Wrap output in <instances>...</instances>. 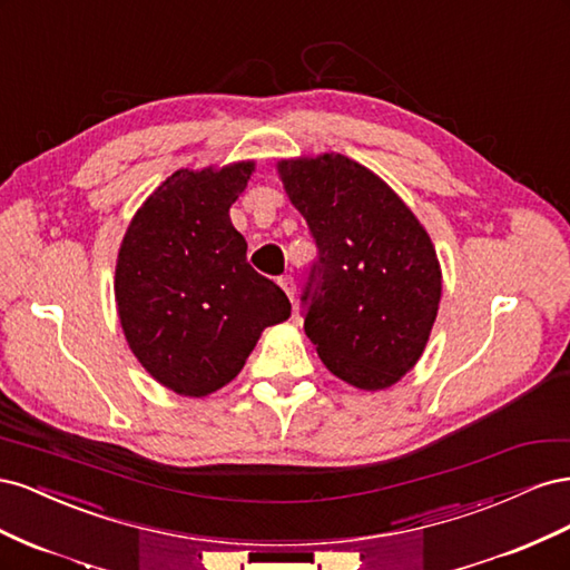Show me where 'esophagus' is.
<instances>
[{"label": "esophagus", "instance_id": "1", "mask_svg": "<svg viewBox=\"0 0 570 570\" xmlns=\"http://www.w3.org/2000/svg\"><path fill=\"white\" fill-rule=\"evenodd\" d=\"M278 285L285 289V295L289 297V302H295V278L292 275H283V278H278Z\"/></svg>", "mask_w": 570, "mask_h": 570}]
</instances>
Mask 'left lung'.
<instances>
[{
  "instance_id": "8db88e82",
  "label": "left lung",
  "mask_w": 570,
  "mask_h": 570,
  "mask_svg": "<svg viewBox=\"0 0 570 570\" xmlns=\"http://www.w3.org/2000/svg\"><path fill=\"white\" fill-rule=\"evenodd\" d=\"M318 262L304 287V333L333 375L385 390L421 358L440 308L430 235L394 189L344 154L278 161Z\"/></svg>"
}]
</instances>
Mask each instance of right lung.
Wrapping results in <instances>:
<instances>
[{"label":"right lung","instance_id":"1","mask_svg":"<svg viewBox=\"0 0 570 570\" xmlns=\"http://www.w3.org/2000/svg\"><path fill=\"white\" fill-rule=\"evenodd\" d=\"M254 161L180 168L132 216L116 262V306L145 371L183 396H206L243 371L289 299L247 264L230 223Z\"/></svg>","mask_w":570,"mask_h":570}]
</instances>
